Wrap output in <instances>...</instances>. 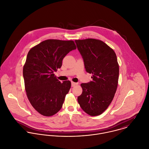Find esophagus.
<instances>
[{"instance_id":"34e87169","label":"esophagus","mask_w":149,"mask_h":149,"mask_svg":"<svg viewBox=\"0 0 149 149\" xmlns=\"http://www.w3.org/2000/svg\"><path fill=\"white\" fill-rule=\"evenodd\" d=\"M78 84L76 83H74V82H72V87H74L76 86H77Z\"/></svg>"}]
</instances>
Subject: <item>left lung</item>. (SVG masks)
I'll list each match as a JSON object with an SVG mask.
<instances>
[{
  "label": "left lung",
  "mask_w": 149,
  "mask_h": 149,
  "mask_svg": "<svg viewBox=\"0 0 149 149\" xmlns=\"http://www.w3.org/2000/svg\"><path fill=\"white\" fill-rule=\"evenodd\" d=\"M93 81L82 83L83 92L77 100L81 109L91 116L103 113L111 103L117 90L119 65L114 50L95 39L75 40Z\"/></svg>",
  "instance_id": "left-lung-1"
}]
</instances>
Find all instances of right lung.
<instances>
[{
  "label": "right lung",
  "instance_id": "add662e5",
  "mask_svg": "<svg viewBox=\"0 0 149 149\" xmlns=\"http://www.w3.org/2000/svg\"><path fill=\"white\" fill-rule=\"evenodd\" d=\"M75 49L73 40L48 39L28 53L23 67L25 91L33 107L44 116H52L62 108L71 82L61 83L54 72L61 67L63 58Z\"/></svg>",
  "mask_w": 149,
  "mask_h": 149
}]
</instances>
